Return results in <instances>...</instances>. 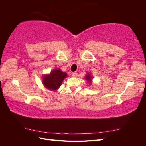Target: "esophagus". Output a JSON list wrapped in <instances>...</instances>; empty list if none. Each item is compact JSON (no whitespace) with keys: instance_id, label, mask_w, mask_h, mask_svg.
I'll use <instances>...</instances> for the list:
<instances>
[{"instance_id":"esophagus-1","label":"esophagus","mask_w":146,"mask_h":146,"mask_svg":"<svg viewBox=\"0 0 146 146\" xmlns=\"http://www.w3.org/2000/svg\"><path fill=\"white\" fill-rule=\"evenodd\" d=\"M72 77H77V74L76 72H73L72 73Z\"/></svg>"}]
</instances>
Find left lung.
<instances>
[{"mask_svg":"<svg viewBox=\"0 0 146 146\" xmlns=\"http://www.w3.org/2000/svg\"><path fill=\"white\" fill-rule=\"evenodd\" d=\"M85 79L87 80L88 83H90V84H91V81H92V77L91 75L88 73L87 74L86 76H85Z\"/></svg>","mask_w":146,"mask_h":146,"instance_id":"left-lung-1","label":"left lung"}]
</instances>
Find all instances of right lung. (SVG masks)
<instances>
[{
    "label": "right lung",
    "mask_w": 146,
    "mask_h": 146,
    "mask_svg": "<svg viewBox=\"0 0 146 146\" xmlns=\"http://www.w3.org/2000/svg\"><path fill=\"white\" fill-rule=\"evenodd\" d=\"M66 76L67 74L66 72L61 71L60 69H55L52 70L50 74H46L43 76V85L49 90H56L61 85Z\"/></svg>",
    "instance_id": "1"
}]
</instances>
